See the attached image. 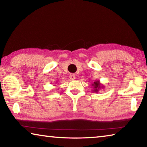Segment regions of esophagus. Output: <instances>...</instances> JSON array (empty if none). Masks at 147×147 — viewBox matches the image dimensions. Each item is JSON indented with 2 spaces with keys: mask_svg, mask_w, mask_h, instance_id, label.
I'll list each match as a JSON object with an SVG mask.
<instances>
[{
  "mask_svg": "<svg viewBox=\"0 0 147 147\" xmlns=\"http://www.w3.org/2000/svg\"><path fill=\"white\" fill-rule=\"evenodd\" d=\"M69 78H70L71 80H74V79L76 78L75 74H71L70 76H69Z\"/></svg>",
  "mask_w": 147,
  "mask_h": 147,
  "instance_id": "1",
  "label": "esophagus"
}]
</instances>
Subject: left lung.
Returning a JSON list of instances; mask_svg holds the SVG:
<instances>
[{
    "label": "left lung",
    "instance_id": "obj_1",
    "mask_svg": "<svg viewBox=\"0 0 147 147\" xmlns=\"http://www.w3.org/2000/svg\"><path fill=\"white\" fill-rule=\"evenodd\" d=\"M92 86H93V90L92 91L94 92V93H98L99 91V90H100L102 88H104V86L103 84H100V81L99 80H96L95 82H94V83L92 84Z\"/></svg>",
    "mask_w": 147,
    "mask_h": 147
}]
</instances>
